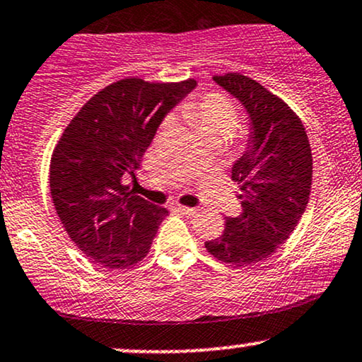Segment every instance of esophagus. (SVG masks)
<instances>
[{
	"label": "esophagus",
	"instance_id": "obj_1",
	"mask_svg": "<svg viewBox=\"0 0 362 362\" xmlns=\"http://www.w3.org/2000/svg\"><path fill=\"white\" fill-rule=\"evenodd\" d=\"M177 210L180 214L189 215V217H194V215H197V212H199L195 207H184V205H177Z\"/></svg>",
	"mask_w": 362,
	"mask_h": 362
}]
</instances>
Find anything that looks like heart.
Masks as SVG:
<instances>
[{"mask_svg":"<svg viewBox=\"0 0 362 362\" xmlns=\"http://www.w3.org/2000/svg\"><path fill=\"white\" fill-rule=\"evenodd\" d=\"M185 120L199 132V135L228 136L239 123V113L230 100L223 95H205L202 98H192L184 105ZM168 122L163 123L167 127Z\"/></svg>","mask_w":362,"mask_h":362,"instance_id":"obj_1","label":"heart"}]
</instances>
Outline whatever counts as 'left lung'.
<instances>
[{"instance_id":"8db88e82","label":"left lung","mask_w":362,"mask_h":362,"mask_svg":"<svg viewBox=\"0 0 362 362\" xmlns=\"http://www.w3.org/2000/svg\"><path fill=\"white\" fill-rule=\"evenodd\" d=\"M214 81L244 105L250 134L232 167L242 212L227 217L222 235L205 242V249L240 267L271 257L294 232L309 202L313 153L300 118L267 88L240 73L217 75Z\"/></svg>"}]
</instances>
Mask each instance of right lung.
<instances>
[{
	"mask_svg": "<svg viewBox=\"0 0 362 362\" xmlns=\"http://www.w3.org/2000/svg\"><path fill=\"white\" fill-rule=\"evenodd\" d=\"M195 85L115 81L81 107L58 140L49 162L54 210L73 244L103 267L139 264L168 215L122 177L135 175L163 117Z\"/></svg>",
	"mask_w": 362,
	"mask_h": 362,
	"instance_id": "obj_1",
	"label": "right lung"
}]
</instances>
